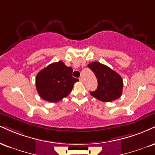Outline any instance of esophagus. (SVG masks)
I'll return each instance as SVG.
<instances>
[{
	"instance_id": "1",
	"label": "esophagus",
	"mask_w": 155,
	"mask_h": 155,
	"mask_svg": "<svg viewBox=\"0 0 155 155\" xmlns=\"http://www.w3.org/2000/svg\"><path fill=\"white\" fill-rule=\"evenodd\" d=\"M79 81H81V82H84V78L83 77H80L79 78Z\"/></svg>"
}]
</instances>
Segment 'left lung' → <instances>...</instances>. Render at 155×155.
Wrapping results in <instances>:
<instances>
[{"mask_svg":"<svg viewBox=\"0 0 155 155\" xmlns=\"http://www.w3.org/2000/svg\"><path fill=\"white\" fill-rule=\"evenodd\" d=\"M97 79V88L90 92L91 95L102 102L117 100L122 94L124 82L121 76L110 68L99 62H92L88 66Z\"/></svg>","mask_w":155,"mask_h":155,"instance_id":"obj_1","label":"left lung"}]
</instances>
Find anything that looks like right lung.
I'll return each mask as SVG.
<instances>
[{
	"mask_svg": "<svg viewBox=\"0 0 155 155\" xmlns=\"http://www.w3.org/2000/svg\"><path fill=\"white\" fill-rule=\"evenodd\" d=\"M73 69L63 61L48 65L36 76V88L39 95L48 102H57L71 92L79 79L72 76Z\"/></svg>",
	"mask_w": 155,
	"mask_h": 155,
	"instance_id": "add662e5",
	"label": "right lung"
}]
</instances>
